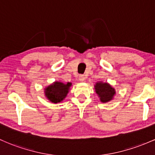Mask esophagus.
Returning <instances> with one entry per match:
<instances>
[{
  "instance_id": "1",
  "label": "esophagus",
  "mask_w": 155,
  "mask_h": 155,
  "mask_svg": "<svg viewBox=\"0 0 155 155\" xmlns=\"http://www.w3.org/2000/svg\"><path fill=\"white\" fill-rule=\"evenodd\" d=\"M84 79H85V78H84V75H82V74L79 75V80H80L81 81H84Z\"/></svg>"
}]
</instances>
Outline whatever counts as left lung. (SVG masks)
Segmentation results:
<instances>
[{
  "instance_id": "left-lung-1",
  "label": "left lung",
  "mask_w": 155,
  "mask_h": 155,
  "mask_svg": "<svg viewBox=\"0 0 155 155\" xmlns=\"http://www.w3.org/2000/svg\"><path fill=\"white\" fill-rule=\"evenodd\" d=\"M95 89L96 93L100 97V100L102 102H107L110 101L115 93V89L107 83H96Z\"/></svg>"
}]
</instances>
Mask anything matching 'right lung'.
<instances>
[{"instance_id":"right-lung-1","label":"right lung","mask_w":155,"mask_h":155,"mask_svg":"<svg viewBox=\"0 0 155 155\" xmlns=\"http://www.w3.org/2000/svg\"><path fill=\"white\" fill-rule=\"evenodd\" d=\"M71 85V83L69 82L64 84L56 81L45 90V96L53 103L60 102L67 96Z\"/></svg>"}]
</instances>
